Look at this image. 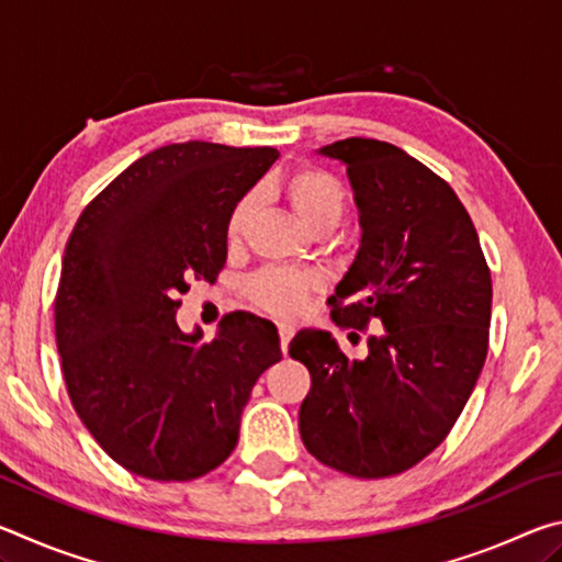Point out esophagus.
Here are the masks:
<instances>
[{
	"mask_svg": "<svg viewBox=\"0 0 562 562\" xmlns=\"http://www.w3.org/2000/svg\"><path fill=\"white\" fill-rule=\"evenodd\" d=\"M280 331V347H282V355H288V347H290V339L294 337V327L288 325V322H280L278 325Z\"/></svg>",
	"mask_w": 562,
	"mask_h": 562,
	"instance_id": "34e87169",
	"label": "esophagus"
}]
</instances>
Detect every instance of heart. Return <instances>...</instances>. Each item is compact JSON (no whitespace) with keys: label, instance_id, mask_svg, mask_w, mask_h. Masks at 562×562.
<instances>
[{"label":"heart","instance_id":"b5f03b06","mask_svg":"<svg viewBox=\"0 0 562 562\" xmlns=\"http://www.w3.org/2000/svg\"><path fill=\"white\" fill-rule=\"evenodd\" d=\"M282 195L290 203L292 213L297 221L315 235H327L339 225L341 215H345L347 193L345 186L339 183L337 176L327 173L322 168H300L292 176L282 180ZM258 215V198L245 195L233 207L231 217L225 225L227 245L237 247L243 240L250 225ZM322 282L317 274L302 272V270H284L272 268L260 272L250 284H247V294L258 304L260 310L270 312V315L290 317L297 315L302 310L304 300L312 292H317Z\"/></svg>","mask_w":562,"mask_h":562}]
</instances>
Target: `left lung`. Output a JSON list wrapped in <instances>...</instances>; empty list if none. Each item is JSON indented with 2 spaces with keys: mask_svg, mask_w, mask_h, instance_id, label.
Instances as JSON below:
<instances>
[{
  "mask_svg": "<svg viewBox=\"0 0 562 562\" xmlns=\"http://www.w3.org/2000/svg\"><path fill=\"white\" fill-rule=\"evenodd\" d=\"M347 166L359 207L355 262L327 300L339 327H379L364 359L300 329L290 357L310 369L300 436L329 469L386 479L453 429L488 355L491 270L453 188L374 138L319 148Z\"/></svg>",
  "mask_w": 562,
  "mask_h": 562,
  "instance_id": "obj_1",
  "label": "left lung"
}]
</instances>
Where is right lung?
Here are the masks:
<instances>
[{
    "instance_id": "obj_1",
    "label": "right lung",
    "mask_w": 562,
    "mask_h": 562,
    "mask_svg": "<svg viewBox=\"0 0 562 562\" xmlns=\"http://www.w3.org/2000/svg\"><path fill=\"white\" fill-rule=\"evenodd\" d=\"M278 150L186 140L131 164L83 207L61 260L56 347L76 414L123 469L193 481L233 453L243 408L282 359L278 327L250 312L217 335L180 331V294L215 282L225 225Z\"/></svg>"
}]
</instances>
